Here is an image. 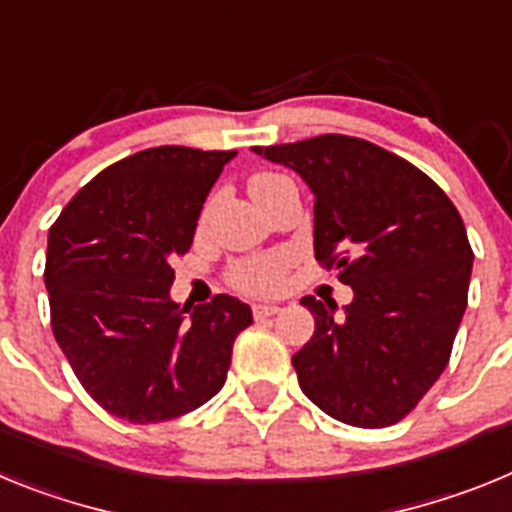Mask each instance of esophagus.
Returning a JSON list of instances; mask_svg holds the SVG:
<instances>
[{
	"instance_id": "34e87169",
	"label": "esophagus",
	"mask_w": 512,
	"mask_h": 512,
	"mask_svg": "<svg viewBox=\"0 0 512 512\" xmlns=\"http://www.w3.org/2000/svg\"><path fill=\"white\" fill-rule=\"evenodd\" d=\"M277 312H279V307L269 305V302H259V305H253V318L256 320L271 318V315H277Z\"/></svg>"
}]
</instances>
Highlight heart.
Wrapping results in <instances>:
<instances>
[{"mask_svg":"<svg viewBox=\"0 0 512 512\" xmlns=\"http://www.w3.org/2000/svg\"><path fill=\"white\" fill-rule=\"evenodd\" d=\"M271 179H277V176H253L251 187H259V184L271 182ZM282 274L284 259H279V256H264V259H251L235 266V269L230 271V282H233L235 289H241V292L264 295V292H271V289H277L279 284H282Z\"/></svg>","mask_w":512,"mask_h":512,"instance_id":"heart-1","label":"heart"}]
</instances>
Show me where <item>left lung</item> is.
I'll list each match as a JSON object with an SVG mask.
<instances>
[{"label": "left lung", "instance_id": "obj_1", "mask_svg": "<svg viewBox=\"0 0 512 512\" xmlns=\"http://www.w3.org/2000/svg\"><path fill=\"white\" fill-rule=\"evenodd\" d=\"M315 197V259L354 289L302 297L315 333L292 356L323 413L359 428L402 420L449 364L474 253L454 202L405 158L348 135L253 148Z\"/></svg>", "mask_w": 512, "mask_h": 512}]
</instances>
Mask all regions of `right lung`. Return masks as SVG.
Returning a JSON list of instances; mask_svg holds the SVG:
<instances>
[{
    "label": "right lung",
    "instance_id": "obj_1",
    "mask_svg": "<svg viewBox=\"0 0 512 512\" xmlns=\"http://www.w3.org/2000/svg\"><path fill=\"white\" fill-rule=\"evenodd\" d=\"M235 151L158 146L97 174L48 230L45 289L56 343L115 418L161 423L205 405L228 377L251 307L171 300L202 205Z\"/></svg>",
    "mask_w": 512,
    "mask_h": 512
}]
</instances>
